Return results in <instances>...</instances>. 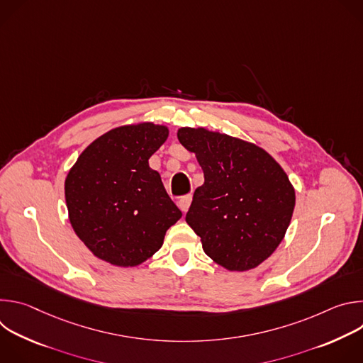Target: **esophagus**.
<instances>
[{
  "label": "esophagus",
  "instance_id": "esophagus-1",
  "mask_svg": "<svg viewBox=\"0 0 363 363\" xmlns=\"http://www.w3.org/2000/svg\"><path fill=\"white\" fill-rule=\"evenodd\" d=\"M191 201H192V195H185V196H182V198L178 201V206H179V210H181L182 213H186V211H188L189 205H191Z\"/></svg>",
  "mask_w": 363,
  "mask_h": 363
}]
</instances>
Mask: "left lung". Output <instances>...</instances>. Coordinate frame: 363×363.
Returning <instances> with one entry per match:
<instances>
[{"label":"left lung","mask_w":363,"mask_h":363,"mask_svg":"<svg viewBox=\"0 0 363 363\" xmlns=\"http://www.w3.org/2000/svg\"><path fill=\"white\" fill-rule=\"evenodd\" d=\"M178 139L203 171L185 220L205 254L230 272L262 264L291 221L296 194L287 174L263 147L225 133L181 128Z\"/></svg>","instance_id":"left-lung-1"}]
</instances>
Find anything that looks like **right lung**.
Here are the masks:
<instances>
[{
	"instance_id": "add662e5",
	"label": "right lung",
	"mask_w": 363,
	"mask_h": 363,
	"mask_svg": "<svg viewBox=\"0 0 363 363\" xmlns=\"http://www.w3.org/2000/svg\"><path fill=\"white\" fill-rule=\"evenodd\" d=\"M164 125L140 122L93 140L67 174L70 224L100 260L118 267L146 262L182 213L149 158L167 140Z\"/></svg>"
}]
</instances>
